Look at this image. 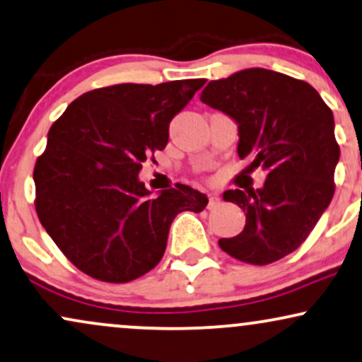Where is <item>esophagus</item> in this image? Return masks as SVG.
Returning a JSON list of instances; mask_svg holds the SVG:
<instances>
[{"label":"esophagus","mask_w":362,"mask_h":362,"mask_svg":"<svg viewBox=\"0 0 362 362\" xmlns=\"http://www.w3.org/2000/svg\"><path fill=\"white\" fill-rule=\"evenodd\" d=\"M218 202H221V199H218L217 195H209V204H207V209H215L218 205Z\"/></svg>","instance_id":"1"}]
</instances>
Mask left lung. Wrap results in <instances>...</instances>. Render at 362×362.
<instances>
[{
  "label": "left lung",
  "mask_w": 362,
  "mask_h": 362,
  "mask_svg": "<svg viewBox=\"0 0 362 362\" xmlns=\"http://www.w3.org/2000/svg\"><path fill=\"white\" fill-rule=\"evenodd\" d=\"M200 100L237 122V153L252 160L250 170H267L262 189L223 192L245 212V227L218 245L254 265L286 257L308 239L336 190L331 108L309 83L264 68L210 81Z\"/></svg>",
  "instance_id": "8db88e82"
}]
</instances>
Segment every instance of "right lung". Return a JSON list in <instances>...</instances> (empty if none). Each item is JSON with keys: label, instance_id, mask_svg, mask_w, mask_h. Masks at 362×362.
<instances>
[{"label": "right lung", "instance_id": "add662e5", "mask_svg": "<svg viewBox=\"0 0 362 362\" xmlns=\"http://www.w3.org/2000/svg\"><path fill=\"white\" fill-rule=\"evenodd\" d=\"M204 78L120 83L68 105L36 158L35 207L41 226L86 276L123 284L163 257L177 214L202 212L209 199L177 184L158 197L139 180L145 160L165 148L172 118Z\"/></svg>", "mask_w": 362, "mask_h": 362}]
</instances>
